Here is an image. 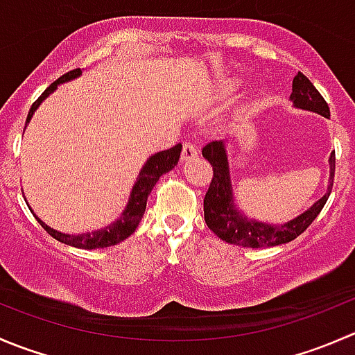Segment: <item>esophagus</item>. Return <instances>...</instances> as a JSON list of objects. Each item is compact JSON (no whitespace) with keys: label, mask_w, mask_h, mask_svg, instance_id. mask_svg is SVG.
Returning <instances> with one entry per match:
<instances>
[{"label":"esophagus","mask_w":355,"mask_h":355,"mask_svg":"<svg viewBox=\"0 0 355 355\" xmlns=\"http://www.w3.org/2000/svg\"><path fill=\"white\" fill-rule=\"evenodd\" d=\"M198 144L196 142H185L184 149H182V163L185 161H191L198 156Z\"/></svg>","instance_id":"esophagus-1"}]
</instances>
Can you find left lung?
<instances>
[{
	"mask_svg": "<svg viewBox=\"0 0 355 355\" xmlns=\"http://www.w3.org/2000/svg\"><path fill=\"white\" fill-rule=\"evenodd\" d=\"M291 101L297 107L314 111L322 114L324 118L329 116L328 102L322 98L318 88L311 83L305 74L298 72L293 79V94ZM202 157L208 159L213 168V178L205 196V220L209 230L216 234L222 241L244 248H265L277 246V244L290 243L297 239L300 234L307 230V227L318 218L321 209L324 208L329 194L333 189V178H335V153L329 157V185L328 192L314 202L312 208L302 213L291 222L283 225H269L257 220H248L241 215L232 202V185H230L229 163H227L225 146L223 142H209L202 149Z\"/></svg>",
	"mask_w": 355,
	"mask_h": 355,
	"instance_id": "left-lung-1",
	"label": "left lung"
}]
</instances>
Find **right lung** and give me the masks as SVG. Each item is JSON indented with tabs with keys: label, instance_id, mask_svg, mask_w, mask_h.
Returning a JSON list of instances; mask_svg holds the SVG:
<instances>
[{
	"label": "right lung",
	"instance_id": "add662e5",
	"mask_svg": "<svg viewBox=\"0 0 355 355\" xmlns=\"http://www.w3.org/2000/svg\"><path fill=\"white\" fill-rule=\"evenodd\" d=\"M79 74H81V69H72V71L65 72L64 76H60L57 81L51 83L46 90L41 94V97L33 104L29 114H27V123H29V119L33 118L34 111H36L37 105L41 104V101H44V98H46L48 95L57 88V85H60V83L64 81H69V79L78 78ZM180 153H182V146L180 144H177V146H173L171 149L163 150V153H157L154 154L153 157H149L146 166L140 170V175L139 178H137L135 185H133L132 194H130V201L128 205H126V209L114 223H111V225L105 227V229L95 230V232L92 234L88 232V234H78V236H69V234H62V232H57V230L50 229V227L44 225L40 218H37V222L41 223V227H43V229L53 237V239L60 241V243L64 244H69V246L81 248V250H95V248L114 246V244L121 243V241H125L126 237H130L133 232H135L140 220H142L144 211H146L147 198H149L150 191H153V187L156 185V182L159 180L161 175L168 173L171 168L177 166L178 159H180Z\"/></svg>",
	"mask_w": 355,
	"mask_h": 355
}]
</instances>
